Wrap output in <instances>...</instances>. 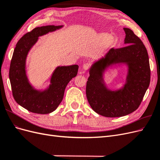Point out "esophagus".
I'll return each instance as SVG.
<instances>
[{
    "label": "esophagus",
    "mask_w": 160,
    "mask_h": 160,
    "mask_svg": "<svg viewBox=\"0 0 160 160\" xmlns=\"http://www.w3.org/2000/svg\"><path fill=\"white\" fill-rule=\"evenodd\" d=\"M91 67V65L89 63V62H85L83 65V68L84 70H88Z\"/></svg>",
    "instance_id": "34e87169"
}]
</instances>
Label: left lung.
<instances>
[{
  "label": "left lung",
  "mask_w": 160,
  "mask_h": 160,
  "mask_svg": "<svg viewBox=\"0 0 160 160\" xmlns=\"http://www.w3.org/2000/svg\"><path fill=\"white\" fill-rule=\"evenodd\" d=\"M123 29L127 46L112 48L105 58L95 62L87 82L86 95L90 106L97 113L107 118L122 117L136 110L150 83L151 71L146 48L130 28ZM122 62L129 67L127 84L122 90L110 91L102 82V72L107 66Z\"/></svg>",
  "instance_id": "obj_1"
}]
</instances>
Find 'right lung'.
I'll list each match as a JSON object with an SVG mask.
<instances>
[{
	"instance_id": "right-lung-1",
	"label": "right lung",
	"mask_w": 160,
	"mask_h": 160,
	"mask_svg": "<svg viewBox=\"0 0 160 160\" xmlns=\"http://www.w3.org/2000/svg\"><path fill=\"white\" fill-rule=\"evenodd\" d=\"M62 27L48 25L36 27L19 39L14 50L9 69L13 98L18 104L32 113L47 114L55 111L63 98L67 84L77 75V65L58 67L52 75L49 89L42 92L34 89L27 79L25 61L28 52L35 44L38 37Z\"/></svg>"
}]
</instances>
